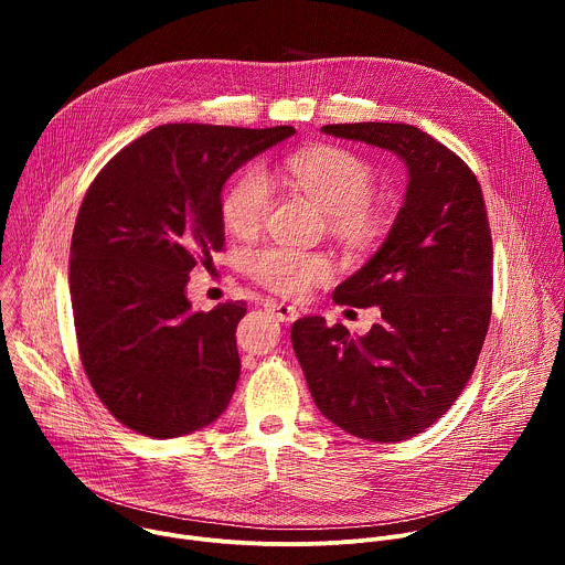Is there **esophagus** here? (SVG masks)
<instances>
[{"mask_svg":"<svg viewBox=\"0 0 565 565\" xmlns=\"http://www.w3.org/2000/svg\"><path fill=\"white\" fill-rule=\"evenodd\" d=\"M266 308H268L279 321H295V319L299 317V310H297L295 306H290V303H284V301H273V299H268V301H266Z\"/></svg>","mask_w":565,"mask_h":565,"instance_id":"obj_1","label":"esophagus"}]
</instances>
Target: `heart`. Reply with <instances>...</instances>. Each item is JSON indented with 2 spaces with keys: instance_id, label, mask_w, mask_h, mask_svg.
<instances>
[{
  "instance_id": "1",
  "label": "heart",
  "mask_w": 565,
  "mask_h": 565,
  "mask_svg": "<svg viewBox=\"0 0 565 565\" xmlns=\"http://www.w3.org/2000/svg\"><path fill=\"white\" fill-rule=\"evenodd\" d=\"M281 174L329 212L331 230L353 246H366L382 232L384 214L371 201L375 177L371 166L351 149L321 145L284 158ZM273 207V185L262 168H246L225 190L221 216L236 236L255 234ZM253 279L286 297L306 295L331 275L329 262L286 246H266L248 257Z\"/></svg>"
}]
</instances>
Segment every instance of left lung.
I'll list each match as a JSON object with an SVG mask.
<instances>
[{"mask_svg":"<svg viewBox=\"0 0 565 565\" xmlns=\"http://www.w3.org/2000/svg\"><path fill=\"white\" fill-rule=\"evenodd\" d=\"M324 134L397 153L407 163L405 205L373 259L333 301L380 308L364 338L324 317L290 331L317 409L371 443L423 434L458 399L492 317V232L465 160L405 122L324 125Z\"/></svg>","mask_w":565,"mask_h":565,"instance_id":"left-lung-1","label":"left lung"}]
</instances>
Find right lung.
<instances>
[{"label":"right lung","mask_w":565,"mask_h":565,"mask_svg":"<svg viewBox=\"0 0 565 565\" xmlns=\"http://www.w3.org/2000/svg\"><path fill=\"white\" fill-rule=\"evenodd\" d=\"M292 134L288 125H160L89 185L68 264L77 353L103 405L131 431L177 438L225 412L246 303L192 312L185 286L196 264L223 250L227 177Z\"/></svg>","instance_id":"add662e5"}]
</instances>
